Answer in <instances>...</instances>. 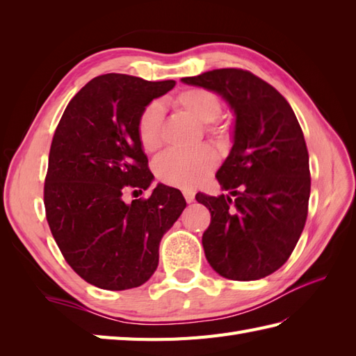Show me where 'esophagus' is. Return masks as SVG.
I'll return each mask as SVG.
<instances>
[{
    "label": "esophagus",
    "mask_w": 356,
    "mask_h": 356,
    "mask_svg": "<svg viewBox=\"0 0 356 356\" xmlns=\"http://www.w3.org/2000/svg\"><path fill=\"white\" fill-rule=\"evenodd\" d=\"M184 197H185V200H186L188 203H191V202H194L195 194H194V191H191V190H185V191H184Z\"/></svg>",
    "instance_id": "obj_1"
}]
</instances>
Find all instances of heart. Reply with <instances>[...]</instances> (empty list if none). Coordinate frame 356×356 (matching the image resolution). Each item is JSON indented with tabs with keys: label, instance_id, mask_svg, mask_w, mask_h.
Returning a JSON list of instances; mask_svg holds the SVG:
<instances>
[{
	"label": "heart",
	"instance_id": "obj_1",
	"mask_svg": "<svg viewBox=\"0 0 356 356\" xmlns=\"http://www.w3.org/2000/svg\"><path fill=\"white\" fill-rule=\"evenodd\" d=\"M174 105L197 122L205 124V133L217 145L225 147L231 140V127L218 118L222 113V101L214 92L207 88H185L172 99ZM162 107L151 102L140 111L136 131L140 147L153 153L162 145ZM217 165V156L209 147H200L190 153L170 151L154 162L156 177L170 186L191 190L200 185Z\"/></svg>",
	"mask_w": 356,
	"mask_h": 356
}]
</instances>
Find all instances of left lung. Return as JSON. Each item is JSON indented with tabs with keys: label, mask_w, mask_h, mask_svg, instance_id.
I'll return each mask as SVG.
<instances>
[{
	"label": "left lung",
	"mask_w": 356,
	"mask_h": 356,
	"mask_svg": "<svg viewBox=\"0 0 356 356\" xmlns=\"http://www.w3.org/2000/svg\"><path fill=\"white\" fill-rule=\"evenodd\" d=\"M222 95L236 113L234 145L217 171L231 195L195 194L211 213L202 243L217 274L237 282L280 269L303 232L311 195L309 153L289 102L243 69L182 78Z\"/></svg>",
	"instance_id": "obj_1"
}]
</instances>
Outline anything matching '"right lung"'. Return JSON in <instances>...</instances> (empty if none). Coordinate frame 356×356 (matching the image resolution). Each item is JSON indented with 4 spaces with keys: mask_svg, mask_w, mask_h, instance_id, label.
<instances>
[{
    "mask_svg": "<svg viewBox=\"0 0 356 356\" xmlns=\"http://www.w3.org/2000/svg\"><path fill=\"white\" fill-rule=\"evenodd\" d=\"M176 86L120 73L93 78L73 96L53 134L44 182L45 217L65 261L107 291L143 284L159 263V243L186 207L182 193L159 184L136 131L140 111Z\"/></svg>",
    "mask_w": 356,
    "mask_h": 356,
    "instance_id": "1",
    "label": "right lung"
}]
</instances>
